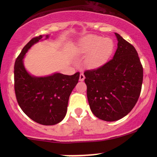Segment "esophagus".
Returning a JSON list of instances; mask_svg holds the SVG:
<instances>
[{
	"label": "esophagus",
	"instance_id": "esophagus-1",
	"mask_svg": "<svg viewBox=\"0 0 157 157\" xmlns=\"http://www.w3.org/2000/svg\"><path fill=\"white\" fill-rule=\"evenodd\" d=\"M85 80V75L83 73H80V81H83Z\"/></svg>",
	"mask_w": 157,
	"mask_h": 157
}]
</instances>
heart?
Listing matches in <instances>:
<instances>
[{"mask_svg":"<svg viewBox=\"0 0 157 157\" xmlns=\"http://www.w3.org/2000/svg\"><path fill=\"white\" fill-rule=\"evenodd\" d=\"M114 48L113 40L109 37L88 35L78 41L75 51L79 55L85 56L84 63L89 68H97L105 63Z\"/></svg>","mask_w":157,"mask_h":157,"instance_id":"b5f03b06","label":"heart"}]
</instances>
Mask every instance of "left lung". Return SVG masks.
Listing matches in <instances>:
<instances>
[{
  "label": "left lung",
  "mask_w": 157,
  "mask_h": 157,
  "mask_svg": "<svg viewBox=\"0 0 157 157\" xmlns=\"http://www.w3.org/2000/svg\"><path fill=\"white\" fill-rule=\"evenodd\" d=\"M117 48L113 58L101 67L84 72L90 109L107 122L126 116L137 102L143 68L135 48L115 33Z\"/></svg>",
  "instance_id": "1"
}]
</instances>
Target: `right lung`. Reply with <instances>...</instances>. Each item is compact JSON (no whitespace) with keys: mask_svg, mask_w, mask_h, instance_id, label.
Wrapping results in <instances>:
<instances>
[{"mask_svg":"<svg viewBox=\"0 0 157 157\" xmlns=\"http://www.w3.org/2000/svg\"><path fill=\"white\" fill-rule=\"evenodd\" d=\"M48 37L46 35V39ZM42 38L43 35L32 38L16 59L15 91L20 107L29 117L41 125H53L66 116L68 99L78 82L80 73L65 75L57 72L46 77L30 75L23 64V58L28 50Z\"/></svg>","mask_w":157,"mask_h":157,"instance_id":"add662e5","label":"right lung"}]
</instances>
